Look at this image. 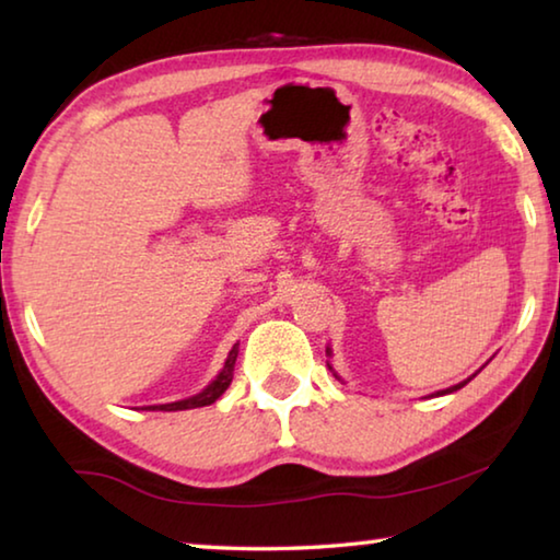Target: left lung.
Here are the masks:
<instances>
[{
	"mask_svg": "<svg viewBox=\"0 0 560 560\" xmlns=\"http://www.w3.org/2000/svg\"><path fill=\"white\" fill-rule=\"evenodd\" d=\"M326 353L330 355V348H326ZM330 368V365H328ZM330 371H334V368H330ZM338 377V375H336ZM464 385H467V381H464V383H459V385H452V387H447V390H442V393H438V395H447V393H454V390H459V387H464Z\"/></svg>",
	"mask_w": 560,
	"mask_h": 560,
	"instance_id": "1",
	"label": "left lung"
}]
</instances>
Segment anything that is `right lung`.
I'll return each mask as SVG.
<instances>
[{
	"label": "right lung",
	"instance_id": "right-lung-1",
	"mask_svg": "<svg viewBox=\"0 0 560 560\" xmlns=\"http://www.w3.org/2000/svg\"><path fill=\"white\" fill-rule=\"evenodd\" d=\"M236 355H240V343H234L230 355L224 360V368L220 371V375L214 377V381L205 387L202 393H197L192 397H187V400H177V402H167V405H150L148 410H163V412H177V410H192V407H205V405H212L217 397H220L226 387H230L232 377H234V363H236Z\"/></svg>",
	"mask_w": 560,
	"mask_h": 560
}]
</instances>
